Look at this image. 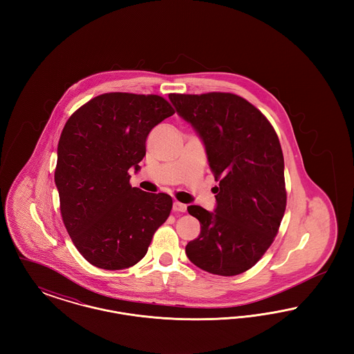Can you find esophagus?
Masks as SVG:
<instances>
[{
	"label": "esophagus",
	"mask_w": 354,
	"mask_h": 354,
	"mask_svg": "<svg viewBox=\"0 0 354 354\" xmlns=\"http://www.w3.org/2000/svg\"><path fill=\"white\" fill-rule=\"evenodd\" d=\"M172 208H174V211H175V212H185V209H187V205L183 204V203L174 202Z\"/></svg>",
	"instance_id": "esophagus-1"
}]
</instances>
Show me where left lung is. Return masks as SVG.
Here are the masks:
<instances>
[{"mask_svg":"<svg viewBox=\"0 0 354 354\" xmlns=\"http://www.w3.org/2000/svg\"><path fill=\"white\" fill-rule=\"evenodd\" d=\"M178 114L201 135L215 180L216 209L189 205L201 235L185 253L201 270L236 276L267 252L286 207L279 136L252 103L232 93L169 94Z\"/></svg>","mask_w":354,"mask_h":354,"instance_id":"8db88e82","label":"left lung"}]
</instances>
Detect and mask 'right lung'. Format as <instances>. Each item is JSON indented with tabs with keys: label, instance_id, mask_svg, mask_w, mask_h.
Masks as SVG:
<instances>
[{
	"label": "right lung",
	"instance_id": "add662e5",
	"mask_svg": "<svg viewBox=\"0 0 354 354\" xmlns=\"http://www.w3.org/2000/svg\"><path fill=\"white\" fill-rule=\"evenodd\" d=\"M172 114L160 95L106 93L68 119L54 180L71 241L94 267H133L169 218L172 198L131 187L129 169H139L147 135Z\"/></svg>",
	"mask_w": 354,
	"mask_h": 354
}]
</instances>
